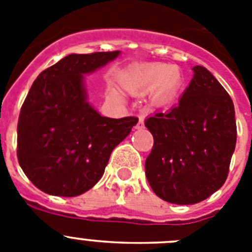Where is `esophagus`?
<instances>
[{"mask_svg":"<svg viewBox=\"0 0 252 252\" xmlns=\"http://www.w3.org/2000/svg\"><path fill=\"white\" fill-rule=\"evenodd\" d=\"M142 127H144V119H142V117H140L139 122H137V125H136V128H142Z\"/></svg>","mask_w":252,"mask_h":252,"instance_id":"esophagus-1","label":"esophagus"}]
</instances>
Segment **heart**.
I'll list each match as a JSON object with an SVG mask.
<instances>
[{"label":"heart","mask_w":252,"mask_h":252,"mask_svg":"<svg viewBox=\"0 0 252 252\" xmlns=\"http://www.w3.org/2000/svg\"><path fill=\"white\" fill-rule=\"evenodd\" d=\"M175 74H178L176 81ZM180 84L179 72L169 64H150L132 69L124 81V86L130 92H149L158 88L157 98L164 99L177 90Z\"/></svg>","instance_id":"b5f03b06"}]
</instances>
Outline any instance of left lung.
<instances>
[{
	"label": "left lung",
	"mask_w": 252,
	"mask_h": 252,
	"mask_svg": "<svg viewBox=\"0 0 252 252\" xmlns=\"http://www.w3.org/2000/svg\"><path fill=\"white\" fill-rule=\"evenodd\" d=\"M177 106L145 120L154 146L145 173L154 193L169 203L194 204L226 182L236 146L235 107L230 94L204 66Z\"/></svg>",
	"instance_id": "8db88e82"
}]
</instances>
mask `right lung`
I'll list each match as a JSON object with an SVG mask.
<instances>
[{
  "mask_svg": "<svg viewBox=\"0 0 252 252\" xmlns=\"http://www.w3.org/2000/svg\"><path fill=\"white\" fill-rule=\"evenodd\" d=\"M119 55V50L66 55L31 86L17 124V159L44 193L75 197L90 190L113 149L139 121L104 117L87 101L84 75Z\"/></svg>",
  "mask_w": 252,
  "mask_h": 252,
  "instance_id": "1",
  "label": "right lung"
}]
</instances>
